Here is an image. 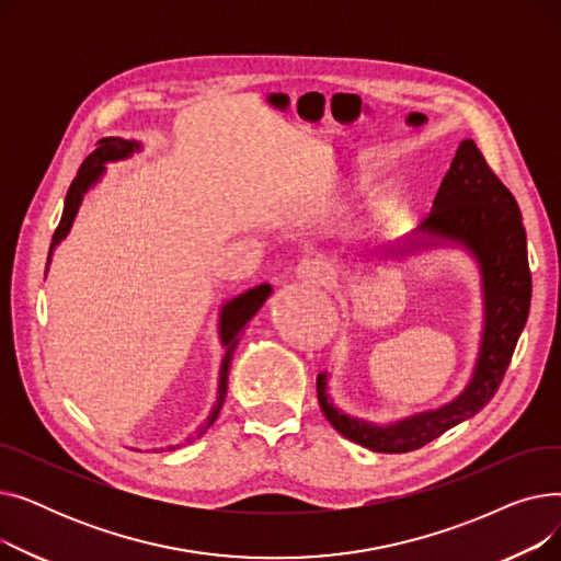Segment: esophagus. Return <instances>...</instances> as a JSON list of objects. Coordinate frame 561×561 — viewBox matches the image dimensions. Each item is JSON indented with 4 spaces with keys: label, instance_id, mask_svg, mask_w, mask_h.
I'll return each mask as SVG.
<instances>
[{
    "label": "esophagus",
    "instance_id": "obj_1",
    "mask_svg": "<svg viewBox=\"0 0 561 561\" xmlns=\"http://www.w3.org/2000/svg\"><path fill=\"white\" fill-rule=\"evenodd\" d=\"M298 275L302 279H309V282H318V284H325L330 277H332V268L328 261L322 259H302L298 263Z\"/></svg>",
    "mask_w": 561,
    "mask_h": 561
}]
</instances>
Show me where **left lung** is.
<instances>
[{
    "label": "left lung",
    "instance_id": "left-lung-1",
    "mask_svg": "<svg viewBox=\"0 0 561 561\" xmlns=\"http://www.w3.org/2000/svg\"><path fill=\"white\" fill-rule=\"evenodd\" d=\"M419 231L463 243L480 261L486 313L482 347L476 375L455 402L387 427L341 414L325 393L328 375H318L316 391L322 414L352 444L375 453L419 450L484 409L503 385L533 300V273L520 209L470 138L461 140Z\"/></svg>",
    "mask_w": 561,
    "mask_h": 561
}]
</instances>
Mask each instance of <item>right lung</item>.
Segmentation results:
<instances>
[{
	"instance_id": "right-lung-1",
	"label": "right lung",
	"mask_w": 561,
	"mask_h": 561,
	"mask_svg": "<svg viewBox=\"0 0 561 561\" xmlns=\"http://www.w3.org/2000/svg\"><path fill=\"white\" fill-rule=\"evenodd\" d=\"M134 150H138V142H134V140H125V138H102V140H98V150L85 157V161L81 163L77 176H75L70 188H68L61 222H58V227H56V231H54V236H51L49 256H51V250L66 239V233L70 231L72 220H75V216H77V209H79L83 193L100 180V174L104 172V163H106V161L125 159V157H129ZM47 263H49V261H47ZM45 273H47V271H45ZM268 296H271V286H268V284H261V286H256V288L243 293V296L233 298L231 302H227V305L222 307V313H220V339H222V345L227 347V352H225L222 368H220L218 400H216V407H214V411H211V416L206 419V423L197 430V436H202L206 430H209V427L214 425V421L218 419L220 407H222L225 396H227V375H229V366H231V359H233V350H236V345H239V341H241L243 328L256 316V311L263 307V302H265V298H268ZM180 446H182V444L170 446L168 450H174V448H180Z\"/></svg>"
}]
</instances>
